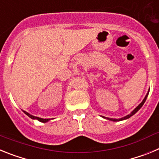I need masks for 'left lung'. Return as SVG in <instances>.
Wrapping results in <instances>:
<instances>
[{
    "label": "left lung",
    "mask_w": 159,
    "mask_h": 159,
    "mask_svg": "<svg viewBox=\"0 0 159 159\" xmlns=\"http://www.w3.org/2000/svg\"><path fill=\"white\" fill-rule=\"evenodd\" d=\"M148 94H149V92H148V93L147 94V95H146V97H145V98H144V99H143V102H142L141 103H140V104L139 105V106H138L137 107H136L135 109H134V110L133 111H132L131 113L130 114V115H128V116H125V117H123V118H121V119H108V118H107V119H110V120H111V121H121V120H124V119H128V118H130V116H133V115H134V114H135L136 112H137L139 110L140 108H141L142 107H143V105L144 104V102H145L146 99H147V95H148Z\"/></svg>",
    "instance_id": "left-lung-1"
}]
</instances>
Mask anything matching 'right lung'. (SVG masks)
Segmentation results:
<instances>
[{
  "instance_id": "obj_1",
  "label": "right lung",
  "mask_w": 159,
  "mask_h": 159,
  "mask_svg": "<svg viewBox=\"0 0 159 159\" xmlns=\"http://www.w3.org/2000/svg\"><path fill=\"white\" fill-rule=\"evenodd\" d=\"M24 112H25V113L26 114V115H27V116H29V117H30L31 119H37V120H39V121H40V122H42V123H46V122H48V121H49V120H50V119H41V118H39V117H36V116H32V115H30V114L28 113V112L25 111H24Z\"/></svg>"
}]
</instances>
